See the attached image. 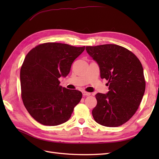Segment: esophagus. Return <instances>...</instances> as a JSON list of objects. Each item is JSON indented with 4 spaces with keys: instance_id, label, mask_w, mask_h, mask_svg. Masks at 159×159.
<instances>
[{
    "instance_id": "obj_1",
    "label": "esophagus",
    "mask_w": 159,
    "mask_h": 159,
    "mask_svg": "<svg viewBox=\"0 0 159 159\" xmlns=\"http://www.w3.org/2000/svg\"><path fill=\"white\" fill-rule=\"evenodd\" d=\"M83 96H90V93L89 92H83Z\"/></svg>"
}]
</instances>
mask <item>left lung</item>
<instances>
[{"label": "left lung", "mask_w": 159, "mask_h": 159, "mask_svg": "<svg viewBox=\"0 0 159 159\" xmlns=\"http://www.w3.org/2000/svg\"><path fill=\"white\" fill-rule=\"evenodd\" d=\"M87 52L99 66L101 79L109 91L96 95L92 116L97 123L117 127L126 123L139 108L146 89L143 69L130 50L116 44L86 46Z\"/></svg>", "instance_id": "left-lung-1"}]
</instances>
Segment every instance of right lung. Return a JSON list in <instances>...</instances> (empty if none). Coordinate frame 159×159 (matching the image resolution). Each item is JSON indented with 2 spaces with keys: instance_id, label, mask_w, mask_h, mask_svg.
I'll list each match as a JSON object with an SVG mask.
<instances>
[{
  "instance_id": "right-lung-1",
  "label": "right lung",
  "mask_w": 159,
  "mask_h": 159,
  "mask_svg": "<svg viewBox=\"0 0 159 159\" xmlns=\"http://www.w3.org/2000/svg\"><path fill=\"white\" fill-rule=\"evenodd\" d=\"M85 48L48 42L37 46L26 55L20 69L22 99L39 123L57 126L72 116L82 93L60 86L59 79L67 76Z\"/></svg>"
}]
</instances>
